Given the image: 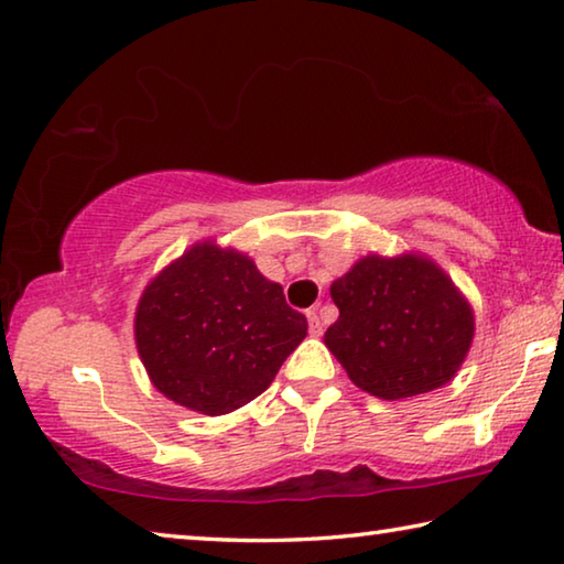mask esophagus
Returning <instances> with one entry per match:
<instances>
[{
    "instance_id": "1",
    "label": "esophagus",
    "mask_w": 564,
    "mask_h": 564,
    "mask_svg": "<svg viewBox=\"0 0 564 564\" xmlns=\"http://www.w3.org/2000/svg\"><path fill=\"white\" fill-rule=\"evenodd\" d=\"M308 328H311V336H321V333H323V323L318 318L316 308L308 311Z\"/></svg>"
}]
</instances>
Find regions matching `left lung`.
<instances>
[{"label":"left lung","instance_id":"left-lung-1","mask_svg":"<svg viewBox=\"0 0 564 564\" xmlns=\"http://www.w3.org/2000/svg\"><path fill=\"white\" fill-rule=\"evenodd\" d=\"M326 346L366 393L400 400L451 383L470 350V303L423 256H366L330 285Z\"/></svg>","mask_w":564,"mask_h":564}]
</instances>
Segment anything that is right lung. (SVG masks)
I'll use <instances>...</instances> for the list:
<instances>
[{"label": "right lung", "mask_w": 564, "mask_h": 564, "mask_svg": "<svg viewBox=\"0 0 564 564\" xmlns=\"http://www.w3.org/2000/svg\"><path fill=\"white\" fill-rule=\"evenodd\" d=\"M308 323L248 256L191 246L141 295L133 336L151 383L204 415H226L273 383Z\"/></svg>", "instance_id": "right-lung-1"}]
</instances>
